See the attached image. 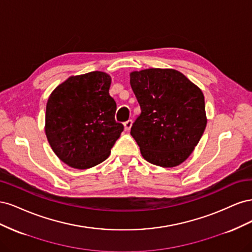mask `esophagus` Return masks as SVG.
<instances>
[{
  "label": "esophagus",
  "mask_w": 252,
  "mask_h": 252,
  "mask_svg": "<svg viewBox=\"0 0 252 252\" xmlns=\"http://www.w3.org/2000/svg\"><path fill=\"white\" fill-rule=\"evenodd\" d=\"M131 126H132V121H131V120H128V121H126L125 123H124V129H125L126 131L130 130Z\"/></svg>",
  "instance_id": "obj_1"
}]
</instances>
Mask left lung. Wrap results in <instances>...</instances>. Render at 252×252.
<instances>
[{
  "label": "left lung",
  "mask_w": 252,
  "mask_h": 252,
  "mask_svg": "<svg viewBox=\"0 0 252 252\" xmlns=\"http://www.w3.org/2000/svg\"><path fill=\"white\" fill-rule=\"evenodd\" d=\"M130 85L142 110L130 134L143 158L164 168L186 161L207 125L202 90L170 68L132 71Z\"/></svg>",
  "instance_id": "obj_1"
}]
</instances>
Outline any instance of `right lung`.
<instances>
[{"label":"right lung","mask_w":252,"mask_h":252,"mask_svg":"<svg viewBox=\"0 0 252 252\" xmlns=\"http://www.w3.org/2000/svg\"><path fill=\"white\" fill-rule=\"evenodd\" d=\"M110 84V75L103 71L72 75L48 97L45 133L57 157L72 168L87 169L105 161L123 131L114 120Z\"/></svg>","instance_id":"right-lung-1"}]
</instances>
